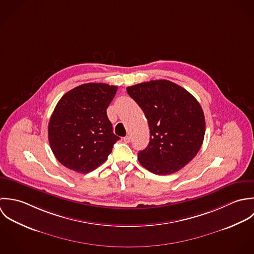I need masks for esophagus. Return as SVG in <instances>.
<instances>
[{
	"label": "esophagus",
	"instance_id": "34e87169",
	"mask_svg": "<svg viewBox=\"0 0 254 254\" xmlns=\"http://www.w3.org/2000/svg\"><path fill=\"white\" fill-rule=\"evenodd\" d=\"M124 141L126 142V143H129L130 142V136H126V137H124Z\"/></svg>",
	"mask_w": 254,
	"mask_h": 254
}]
</instances>
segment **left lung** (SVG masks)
Wrapping results in <instances>:
<instances>
[{
	"label": "left lung",
	"instance_id": "1",
	"mask_svg": "<svg viewBox=\"0 0 254 254\" xmlns=\"http://www.w3.org/2000/svg\"><path fill=\"white\" fill-rule=\"evenodd\" d=\"M143 111L150 129L148 146L137 153L139 163L156 175H170L199 151L205 118L198 101L182 86L165 79L127 87Z\"/></svg>",
	"mask_w": 254,
	"mask_h": 254
}]
</instances>
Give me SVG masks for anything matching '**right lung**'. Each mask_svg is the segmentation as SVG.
I'll use <instances>...</instances> for the list:
<instances>
[{"mask_svg":"<svg viewBox=\"0 0 254 254\" xmlns=\"http://www.w3.org/2000/svg\"><path fill=\"white\" fill-rule=\"evenodd\" d=\"M117 90V86L106 83H85L58 102L49 122L48 137L62 165L87 174L107 160L120 139L107 117V108Z\"/></svg>","mask_w":254,"mask_h":254,"instance_id":"add662e5","label":"right lung"}]
</instances>
